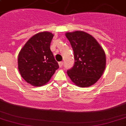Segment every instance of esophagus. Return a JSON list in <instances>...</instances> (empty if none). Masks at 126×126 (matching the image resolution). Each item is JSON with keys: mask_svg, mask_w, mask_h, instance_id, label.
Segmentation results:
<instances>
[{"mask_svg": "<svg viewBox=\"0 0 126 126\" xmlns=\"http://www.w3.org/2000/svg\"><path fill=\"white\" fill-rule=\"evenodd\" d=\"M59 66H60V67H62V66H63V62H59Z\"/></svg>", "mask_w": 126, "mask_h": 126, "instance_id": "obj_1", "label": "esophagus"}]
</instances>
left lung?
I'll list each match as a JSON object with an SVG mask.
<instances>
[{
	"label": "left lung",
	"mask_w": 126,
	"mask_h": 126,
	"mask_svg": "<svg viewBox=\"0 0 126 126\" xmlns=\"http://www.w3.org/2000/svg\"><path fill=\"white\" fill-rule=\"evenodd\" d=\"M74 53L75 63L67 74L75 84L87 87L100 79L106 67V56L94 38L82 31L66 33Z\"/></svg>",
	"instance_id": "obj_1"
}]
</instances>
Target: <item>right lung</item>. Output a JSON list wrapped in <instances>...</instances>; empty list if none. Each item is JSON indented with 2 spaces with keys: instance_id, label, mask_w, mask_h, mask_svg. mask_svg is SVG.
<instances>
[{
  "instance_id": "1",
  "label": "right lung",
  "mask_w": 126,
  "mask_h": 126,
  "mask_svg": "<svg viewBox=\"0 0 126 126\" xmlns=\"http://www.w3.org/2000/svg\"><path fill=\"white\" fill-rule=\"evenodd\" d=\"M53 36L48 32L34 34L19 52V72L25 81L33 86L47 83L59 67L50 49Z\"/></svg>"
}]
</instances>
